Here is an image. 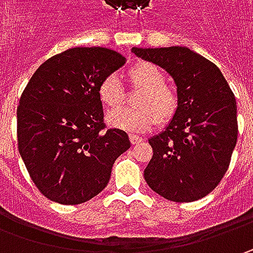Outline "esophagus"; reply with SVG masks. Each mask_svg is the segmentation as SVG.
<instances>
[{
  "instance_id": "34e87169",
  "label": "esophagus",
  "mask_w": 253,
  "mask_h": 253,
  "mask_svg": "<svg viewBox=\"0 0 253 253\" xmlns=\"http://www.w3.org/2000/svg\"><path fill=\"white\" fill-rule=\"evenodd\" d=\"M129 141H131L132 145H138V143H141L143 139H142L141 136H138V135H133V133H129Z\"/></svg>"
}]
</instances>
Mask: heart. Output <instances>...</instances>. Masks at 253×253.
I'll list each match as a JSON object with an SVG mask.
<instances>
[{"instance_id": "obj_1", "label": "heart", "mask_w": 253, "mask_h": 253, "mask_svg": "<svg viewBox=\"0 0 253 253\" xmlns=\"http://www.w3.org/2000/svg\"><path fill=\"white\" fill-rule=\"evenodd\" d=\"M132 88L139 90L133 100L135 108H120L107 115L112 128L128 132H143L159 122H168L177 110V94L166 84V76L156 64L139 62L128 72ZM98 97L108 108L124 101V88L115 74L104 77L98 85Z\"/></svg>"}]
</instances>
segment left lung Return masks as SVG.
Instances as JSON below:
<instances>
[{"label":"left lung","mask_w":253,"mask_h":253,"mask_svg":"<svg viewBox=\"0 0 253 253\" xmlns=\"http://www.w3.org/2000/svg\"><path fill=\"white\" fill-rule=\"evenodd\" d=\"M161 66L177 87V110L166 129L149 139L148 186L170 201L206 197L227 173L238 138L237 101L219 69L189 47H133Z\"/></svg>","instance_id":"obj_1"}]
</instances>
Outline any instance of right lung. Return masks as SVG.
<instances>
[{"label": "right lung", "instance_id": "obj_1", "mask_svg": "<svg viewBox=\"0 0 253 253\" xmlns=\"http://www.w3.org/2000/svg\"><path fill=\"white\" fill-rule=\"evenodd\" d=\"M126 59L105 47L54 54L31 77L16 110L18 149L46 199L82 204L108 184L117 158L131 148L126 132L105 129L98 85Z\"/></svg>", "mask_w": 253, "mask_h": 253}]
</instances>
